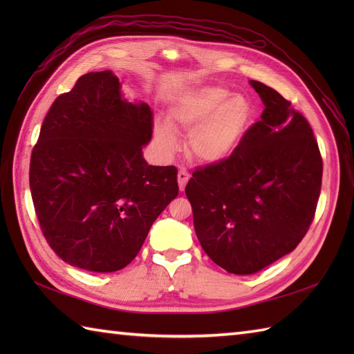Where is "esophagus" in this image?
<instances>
[{
	"instance_id": "obj_1",
	"label": "esophagus",
	"mask_w": 354,
	"mask_h": 354,
	"mask_svg": "<svg viewBox=\"0 0 354 354\" xmlns=\"http://www.w3.org/2000/svg\"><path fill=\"white\" fill-rule=\"evenodd\" d=\"M190 179V173L187 171L185 169H179L178 171V184H179V189L184 190V187L187 185V183H189Z\"/></svg>"
}]
</instances>
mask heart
I'll return each mask as SVG.
<instances>
[{"label":"heart","instance_id":"heart-1","mask_svg":"<svg viewBox=\"0 0 354 354\" xmlns=\"http://www.w3.org/2000/svg\"><path fill=\"white\" fill-rule=\"evenodd\" d=\"M171 124L190 132L189 150L199 161L219 162L234 152L252 122V104L225 86H204L183 97L170 114ZM155 138L162 152L178 146L167 123L155 124Z\"/></svg>","mask_w":354,"mask_h":354}]
</instances>
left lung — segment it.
Listing matches in <instances>:
<instances>
[{
  "label": "left lung",
  "instance_id": "1",
  "mask_svg": "<svg viewBox=\"0 0 354 354\" xmlns=\"http://www.w3.org/2000/svg\"><path fill=\"white\" fill-rule=\"evenodd\" d=\"M261 120L227 160L198 167L185 194L194 231L216 265L251 275L292 252L317 212L322 158L303 114L257 80Z\"/></svg>",
  "mask_w": 354,
  "mask_h": 354
}]
</instances>
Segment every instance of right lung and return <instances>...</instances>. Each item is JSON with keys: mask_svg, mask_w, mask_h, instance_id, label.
<instances>
[{"mask_svg": "<svg viewBox=\"0 0 354 354\" xmlns=\"http://www.w3.org/2000/svg\"><path fill=\"white\" fill-rule=\"evenodd\" d=\"M152 129L149 104L123 99L111 71L84 74L53 102L30 158V190L42 234L65 263L123 269L178 196L175 165L142 158Z\"/></svg>", "mask_w": 354, "mask_h": 354, "instance_id": "obj_1", "label": "right lung"}]
</instances>
